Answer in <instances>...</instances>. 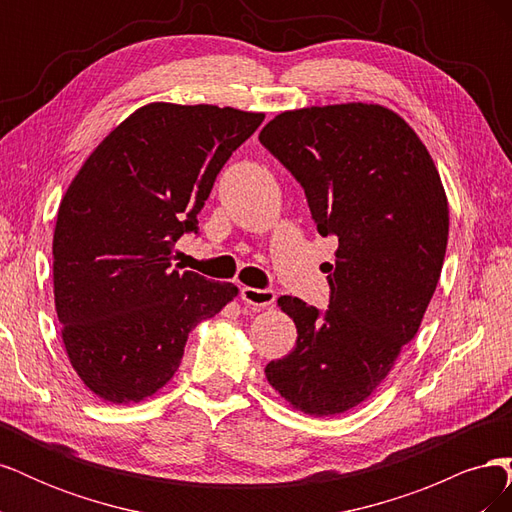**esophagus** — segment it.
<instances>
[{
  "instance_id": "obj_1",
  "label": "esophagus",
  "mask_w": 512,
  "mask_h": 512,
  "mask_svg": "<svg viewBox=\"0 0 512 512\" xmlns=\"http://www.w3.org/2000/svg\"><path fill=\"white\" fill-rule=\"evenodd\" d=\"M241 299L252 305V307H269L275 303V292L271 288H252L243 286L241 288Z\"/></svg>"
}]
</instances>
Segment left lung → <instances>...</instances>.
Segmentation results:
<instances>
[{
	"label": "left lung",
	"instance_id": "1",
	"mask_svg": "<svg viewBox=\"0 0 512 512\" xmlns=\"http://www.w3.org/2000/svg\"><path fill=\"white\" fill-rule=\"evenodd\" d=\"M258 141L303 185L320 235L337 237L329 309L277 299L297 346L265 376L294 410L342 414L378 389L421 327L448 243L444 185L410 123L382 104L294 108Z\"/></svg>",
	"mask_w": 512,
	"mask_h": 512
}]
</instances>
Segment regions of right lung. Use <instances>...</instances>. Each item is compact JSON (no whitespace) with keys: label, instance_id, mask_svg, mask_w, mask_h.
<instances>
[{"label":"right lung","instance_id":"right-lung-1","mask_svg":"<svg viewBox=\"0 0 512 512\" xmlns=\"http://www.w3.org/2000/svg\"><path fill=\"white\" fill-rule=\"evenodd\" d=\"M265 113L151 102L89 153L61 198L53 292L68 361L108 404H138L175 376L190 331L239 288L170 269L198 230L226 160Z\"/></svg>","mask_w":512,"mask_h":512}]
</instances>
